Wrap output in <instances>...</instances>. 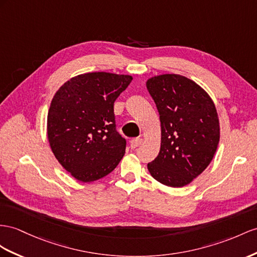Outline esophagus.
Here are the masks:
<instances>
[{
	"mask_svg": "<svg viewBox=\"0 0 257 257\" xmlns=\"http://www.w3.org/2000/svg\"><path fill=\"white\" fill-rule=\"evenodd\" d=\"M142 142H143V140L140 139V138H138V139H134L133 141L130 142V148L131 149H136V148H138L139 146H141Z\"/></svg>",
	"mask_w": 257,
	"mask_h": 257,
	"instance_id": "esophagus-1",
	"label": "esophagus"
}]
</instances>
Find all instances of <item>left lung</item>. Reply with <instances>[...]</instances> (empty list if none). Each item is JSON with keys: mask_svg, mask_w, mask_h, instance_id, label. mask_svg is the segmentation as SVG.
Masks as SVG:
<instances>
[{"mask_svg": "<svg viewBox=\"0 0 257 257\" xmlns=\"http://www.w3.org/2000/svg\"><path fill=\"white\" fill-rule=\"evenodd\" d=\"M149 93L160 114L162 141L148 169L163 185H189L212 162L219 142V120L212 98L199 84L175 74L150 78Z\"/></svg>", "mask_w": 257, "mask_h": 257, "instance_id": "left-lung-1", "label": "left lung"}]
</instances>
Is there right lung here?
<instances>
[{
  "label": "right lung",
  "instance_id": "1",
  "mask_svg": "<svg viewBox=\"0 0 257 257\" xmlns=\"http://www.w3.org/2000/svg\"><path fill=\"white\" fill-rule=\"evenodd\" d=\"M133 77L89 72L65 82L57 90L48 114V138L61 165L81 182L113 172L126 151L117 133L114 102Z\"/></svg>",
  "mask_w": 257,
  "mask_h": 257
}]
</instances>
